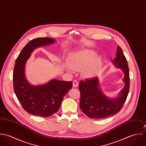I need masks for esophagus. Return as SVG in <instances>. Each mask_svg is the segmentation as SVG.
<instances>
[{
	"mask_svg": "<svg viewBox=\"0 0 146 146\" xmlns=\"http://www.w3.org/2000/svg\"><path fill=\"white\" fill-rule=\"evenodd\" d=\"M72 84H73V87L76 88V87H78V85H79V83H78V82L76 80H74L73 81Z\"/></svg>",
	"mask_w": 146,
	"mask_h": 146,
	"instance_id": "esophagus-1",
	"label": "esophagus"
}]
</instances>
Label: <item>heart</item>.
Returning <instances> with one entry per match:
<instances>
[{
  "label": "heart",
  "mask_w": 146,
  "mask_h": 146,
  "mask_svg": "<svg viewBox=\"0 0 146 146\" xmlns=\"http://www.w3.org/2000/svg\"><path fill=\"white\" fill-rule=\"evenodd\" d=\"M96 54L92 50H83L72 55L69 60L67 70L80 71L87 78H92L97 75L101 64V59L95 58Z\"/></svg>",
  "instance_id": "1"
}]
</instances>
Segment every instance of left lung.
Returning <instances> with one entry per match:
<instances>
[{"instance_id":"1","label":"left lung","mask_w":146,"mask_h":146,"mask_svg":"<svg viewBox=\"0 0 146 146\" xmlns=\"http://www.w3.org/2000/svg\"><path fill=\"white\" fill-rule=\"evenodd\" d=\"M113 63L124 72L125 86L116 98H109L104 95L99 87L97 77L82 80L79 83L80 107L83 113L90 118H104L113 115L120 111L125 103L129 90L130 78L127 62L119 46Z\"/></svg>"}]
</instances>
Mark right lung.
Returning <instances> with one entry per match:
<instances>
[{
	"mask_svg": "<svg viewBox=\"0 0 146 146\" xmlns=\"http://www.w3.org/2000/svg\"><path fill=\"white\" fill-rule=\"evenodd\" d=\"M54 42L55 39L50 38L33 39L26 45L16 60L13 75L14 90L23 109L33 115L49 117L56 113L64 96L72 87L71 82L56 79L43 85L33 86L25 77L26 62L34 50Z\"/></svg>",
	"mask_w": 146,
	"mask_h": 146,
	"instance_id": "obj_1",
	"label": "right lung"
}]
</instances>
